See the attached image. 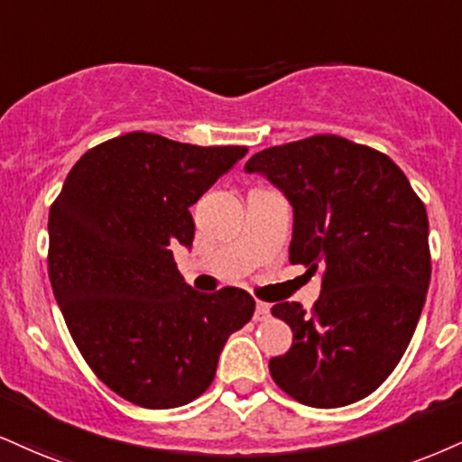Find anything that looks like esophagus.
Here are the masks:
<instances>
[{"mask_svg": "<svg viewBox=\"0 0 462 462\" xmlns=\"http://www.w3.org/2000/svg\"><path fill=\"white\" fill-rule=\"evenodd\" d=\"M271 316V308L266 303H255V312H254V319L255 320H266Z\"/></svg>", "mask_w": 462, "mask_h": 462, "instance_id": "34e87169", "label": "esophagus"}]
</instances>
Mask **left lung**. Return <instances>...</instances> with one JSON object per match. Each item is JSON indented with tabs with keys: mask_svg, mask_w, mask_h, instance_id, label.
Listing matches in <instances>:
<instances>
[{
	"mask_svg": "<svg viewBox=\"0 0 462 462\" xmlns=\"http://www.w3.org/2000/svg\"><path fill=\"white\" fill-rule=\"evenodd\" d=\"M292 207L291 263L320 273L312 312L273 305L292 346L269 361L288 396L336 409L370 396L407 351L430 284L428 215L387 154L337 135L266 148L245 163Z\"/></svg>",
	"mask_w": 462,
	"mask_h": 462,
	"instance_id": "left-lung-1",
	"label": "left lung"
}]
</instances>
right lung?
I'll return each instance as SVG.
<instances>
[{
	"label": "right lung",
	"instance_id": "add662e5",
	"mask_svg": "<svg viewBox=\"0 0 462 462\" xmlns=\"http://www.w3.org/2000/svg\"><path fill=\"white\" fill-rule=\"evenodd\" d=\"M245 152L126 133L88 150L49 210V280L66 327L94 374L137 407L202 396L226 340L252 320V294L193 291L171 252L191 247L189 207Z\"/></svg>",
	"mask_w": 462,
	"mask_h": 462
}]
</instances>
